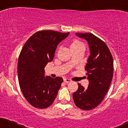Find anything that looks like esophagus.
<instances>
[{
	"mask_svg": "<svg viewBox=\"0 0 128 128\" xmlns=\"http://www.w3.org/2000/svg\"><path fill=\"white\" fill-rule=\"evenodd\" d=\"M64 82H65L66 83H70V82H72V80H70V78H64Z\"/></svg>",
	"mask_w": 128,
	"mask_h": 128,
	"instance_id": "1",
	"label": "esophagus"
}]
</instances>
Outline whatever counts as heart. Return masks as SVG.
<instances>
[{"instance_id": "1", "label": "heart", "mask_w": 128, "mask_h": 128, "mask_svg": "<svg viewBox=\"0 0 128 128\" xmlns=\"http://www.w3.org/2000/svg\"><path fill=\"white\" fill-rule=\"evenodd\" d=\"M81 44H83L81 42H80L79 41H78V40H74V41H73L72 42H71L70 48H71V49L72 48H76V47L78 46H80V45Z\"/></svg>"}]
</instances>
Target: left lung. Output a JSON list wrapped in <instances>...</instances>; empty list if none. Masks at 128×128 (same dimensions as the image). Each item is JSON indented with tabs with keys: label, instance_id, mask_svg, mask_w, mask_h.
<instances>
[{
	"label": "left lung",
	"instance_id": "8db88e82",
	"mask_svg": "<svg viewBox=\"0 0 128 128\" xmlns=\"http://www.w3.org/2000/svg\"><path fill=\"white\" fill-rule=\"evenodd\" d=\"M87 41L90 49L86 64L87 88L78 84V88L73 94L74 103L80 109L88 110L94 109L102 101L108 92L113 76V58L106 44L92 33H76Z\"/></svg>",
	"mask_w": 128,
	"mask_h": 128
}]
</instances>
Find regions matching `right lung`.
Segmentation results:
<instances>
[{"mask_svg":"<svg viewBox=\"0 0 128 128\" xmlns=\"http://www.w3.org/2000/svg\"><path fill=\"white\" fill-rule=\"evenodd\" d=\"M69 33L51 30L38 31L22 48L18 63V80L24 97L34 108H48L57 96L63 78L45 76L44 67L53 60L58 44Z\"/></svg>","mask_w":128,"mask_h":128,"instance_id":"1","label":"right lung"}]
</instances>
